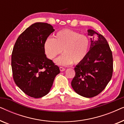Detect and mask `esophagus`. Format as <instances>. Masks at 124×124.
Returning <instances> with one entry per match:
<instances>
[{
    "instance_id": "34e87169",
    "label": "esophagus",
    "mask_w": 124,
    "mask_h": 124,
    "mask_svg": "<svg viewBox=\"0 0 124 124\" xmlns=\"http://www.w3.org/2000/svg\"><path fill=\"white\" fill-rule=\"evenodd\" d=\"M65 70V69L64 68L60 67V70L61 71V72H63V71H64Z\"/></svg>"
}]
</instances>
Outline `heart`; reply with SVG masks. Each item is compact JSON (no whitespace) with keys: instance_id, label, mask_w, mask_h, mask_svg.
Segmentation results:
<instances>
[{"instance_id":"heart-1","label":"heart","mask_w":124,"mask_h":124,"mask_svg":"<svg viewBox=\"0 0 124 124\" xmlns=\"http://www.w3.org/2000/svg\"><path fill=\"white\" fill-rule=\"evenodd\" d=\"M47 57L53 59L63 51L64 54L55 60L57 65H68L73 62L79 64L87 56L90 41L87 36L69 29L57 32L54 38H48L45 42Z\"/></svg>"}]
</instances>
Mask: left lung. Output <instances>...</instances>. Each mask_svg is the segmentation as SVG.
<instances>
[{
	"label": "left lung",
	"mask_w": 124,
	"mask_h": 124,
	"mask_svg": "<svg viewBox=\"0 0 124 124\" xmlns=\"http://www.w3.org/2000/svg\"><path fill=\"white\" fill-rule=\"evenodd\" d=\"M91 45L85 60L74 68L76 75L71 85L74 91L85 98L98 95L107 85L113 73L112 53L106 38L92 29L87 30ZM98 38L94 39V35Z\"/></svg>",
	"instance_id": "8db88e82"
}]
</instances>
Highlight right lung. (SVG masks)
<instances>
[{
    "instance_id": "right-lung-1",
    "label": "right lung",
    "mask_w": 124,
    "mask_h": 124,
    "mask_svg": "<svg viewBox=\"0 0 124 124\" xmlns=\"http://www.w3.org/2000/svg\"><path fill=\"white\" fill-rule=\"evenodd\" d=\"M55 31L47 23H35L17 39L12 54L13 77L16 85L28 96L39 98L50 92L60 73L57 65L47 58L45 42Z\"/></svg>"
}]
</instances>
